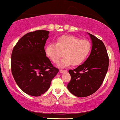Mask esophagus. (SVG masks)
Segmentation results:
<instances>
[{
  "mask_svg": "<svg viewBox=\"0 0 120 120\" xmlns=\"http://www.w3.org/2000/svg\"><path fill=\"white\" fill-rule=\"evenodd\" d=\"M60 73H64V72H67V70H60Z\"/></svg>",
  "mask_w": 120,
  "mask_h": 120,
  "instance_id": "esophagus-1",
  "label": "esophagus"
}]
</instances>
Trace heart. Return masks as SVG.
Here are the masks:
<instances>
[{
	"label": "heart",
	"mask_w": 120,
	"mask_h": 120,
	"mask_svg": "<svg viewBox=\"0 0 120 120\" xmlns=\"http://www.w3.org/2000/svg\"><path fill=\"white\" fill-rule=\"evenodd\" d=\"M91 50V44L87 40H80L70 35H64L56 40V44L50 43L45 48L47 56L56 63L64 55L60 66L66 67L72 64L78 66L84 62ZM64 54H63V53Z\"/></svg>",
	"instance_id": "b5f03b06"
}]
</instances>
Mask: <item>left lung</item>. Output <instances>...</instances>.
Listing matches in <instances>:
<instances>
[{"label": "left lung", "mask_w": 120, "mask_h": 120, "mask_svg": "<svg viewBox=\"0 0 120 120\" xmlns=\"http://www.w3.org/2000/svg\"><path fill=\"white\" fill-rule=\"evenodd\" d=\"M92 41V49L88 58L82 64L70 70L71 80L67 89L72 95L84 98L100 88L108 69L109 57L101 40L88 33Z\"/></svg>", "instance_id": "1"}]
</instances>
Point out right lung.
Wrapping results in <instances>:
<instances>
[{
    "label": "right lung",
    "mask_w": 120,
    "mask_h": 120,
    "mask_svg": "<svg viewBox=\"0 0 120 120\" xmlns=\"http://www.w3.org/2000/svg\"><path fill=\"white\" fill-rule=\"evenodd\" d=\"M49 32L38 30L22 36L11 55L12 74L20 88L28 95L39 96L49 88L58 72L46 56L45 43Z\"/></svg>",
    "instance_id": "obj_1"
}]
</instances>
